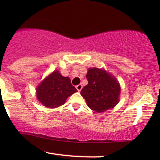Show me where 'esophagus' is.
<instances>
[{"instance_id": "esophagus-1", "label": "esophagus", "mask_w": 160, "mask_h": 160, "mask_svg": "<svg viewBox=\"0 0 160 160\" xmlns=\"http://www.w3.org/2000/svg\"><path fill=\"white\" fill-rule=\"evenodd\" d=\"M82 88V84H78V86H76V89H78V92L81 91Z\"/></svg>"}]
</instances>
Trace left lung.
<instances>
[{
    "label": "left lung",
    "instance_id": "left-lung-1",
    "mask_svg": "<svg viewBox=\"0 0 160 160\" xmlns=\"http://www.w3.org/2000/svg\"><path fill=\"white\" fill-rule=\"evenodd\" d=\"M86 79L88 84L80 94L92 111L102 113L118 103L120 86L113 76L104 70L93 68L89 69Z\"/></svg>",
    "mask_w": 160,
    "mask_h": 160
}]
</instances>
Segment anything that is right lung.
<instances>
[{"mask_svg": "<svg viewBox=\"0 0 160 160\" xmlns=\"http://www.w3.org/2000/svg\"><path fill=\"white\" fill-rule=\"evenodd\" d=\"M78 92L69 78L62 76L58 71L49 75L37 88V97L49 108L59 107L70 95Z\"/></svg>", "mask_w": 160, "mask_h": 160, "instance_id": "add662e5", "label": "right lung"}]
</instances>
